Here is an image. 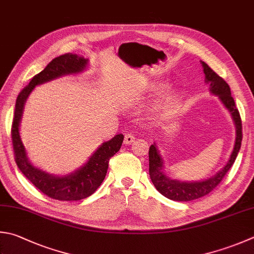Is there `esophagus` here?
<instances>
[{
	"label": "esophagus",
	"instance_id": "1",
	"mask_svg": "<svg viewBox=\"0 0 254 254\" xmlns=\"http://www.w3.org/2000/svg\"><path fill=\"white\" fill-rule=\"evenodd\" d=\"M133 141H135V136L132 135V133L128 132L125 135V139H124V142L126 143V145H130V143H132Z\"/></svg>",
	"mask_w": 254,
	"mask_h": 254
}]
</instances>
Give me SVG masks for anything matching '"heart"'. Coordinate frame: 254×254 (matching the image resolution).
Returning <instances> with one entry per match:
<instances>
[{"label": "heart", "mask_w": 254, "mask_h": 254, "mask_svg": "<svg viewBox=\"0 0 254 254\" xmlns=\"http://www.w3.org/2000/svg\"><path fill=\"white\" fill-rule=\"evenodd\" d=\"M171 99H172V93H168V94L165 95L164 98H162L161 103H162V104H164V103H168V102H170Z\"/></svg>", "instance_id": "obj_1"}]
</instances>
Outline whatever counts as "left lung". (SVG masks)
I'll use <instances>...</instances> for the list:
<instances>
[{
	"mask_svg": "<svg viewBox=\"0 0 254 254\" xmlns=\"http://www.w3.org/2000/svg\"><path fill=\"white\" fill-rule=\"evenodd\" d=\"M203 73L205 75L204 82L209 84L210 92L216 95L221 100L229 112H230L232 119L236 125V141L226 166L221 170H219L216 175L211 178H208L202 181H180L177 179H170L164 172V160L157 149L156 143L151 145L149 148V176L152 184L159 192L165 195L166 198L175 201H191V200L201 198L203 195L216 188L221 183L223 177L230 170L233 162L236 161L238 152L240 150L241 141H242V123L241 117L239 114L238 108L236 107V103L231 96V90L226 80L220 77V76L213 71L209 66L201 61Z\"/></svg>",
	"mask_w": 254,
	"mask_h": 254,
	"instance_id": "obj_1",
	"label": "left lung"
}]
</instances>
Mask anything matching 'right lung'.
I'll return each mask as SVG.
<instances>
[{
    "label": "right lung",
    "mask_w": 254,
    "mask_h": 254,
    "mask_svg": "<svg viewBox=\"0 0 254 254\" xmlns=\"http://www.w3.org/2000/svg\"><path fill=\"white\" fill-rule=\"evenodd\" d=\"M88 60L83 56L71 54L61 55L47 64L41 73L35 75L22 92L18 94L15 112H14L12 123V142L14 148V156L18 169L22 174L40 189L47 197L63 201H75L89 197L102 185L105 176L107 174L109 159L121 149L124 140V135L115 136L109 141L103 142L97 150L89 157L88 161L74 172L66 176H54L43 171L33 166L27 158V154L21 140L20 124L28 95L35 88V86L50 82L61 76L78 74L86 69Z\"/></svg>",
    "instance_id": "1"
}]
</instances>
